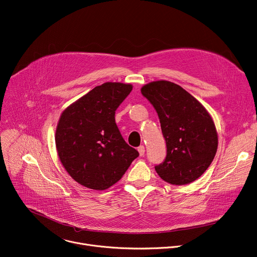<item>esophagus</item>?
I'll return each mask as SVG.
<instances>
[{"instance_id":"1","label":"esophagus","mask_w":257,"mask_h":257,"mask_svg":"<svg viewBox=\"0 0 257 257\" xmlns=\"http://www.w3.org/2000/svg\"><path fill=\"white\" fill-rule=\"evenodd\" d=\"M137 151H138V153H139V156H144L145 153H146V150H145V147H144V146L138 147V148H137Z\"/></svg>"}]
</instances>
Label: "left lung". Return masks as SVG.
Wrapping results in <instances>:
<instances>
[{
  "instance_id": "1",
  "label": "left lung",
  "mask_w": 257,
  "mask_h": 257,
  "mask_svg": "<svg viewBox=\"0 0 257 257\" xmlns=\"http://www.w3.org/2000/svg\"><path fill=\"white\" fill-rule=\"evenodd\" d=\"M155 107L166 141L164 162L155 167L159 176L175 185L189 184L211 164L218 146L211 115L188 91L169 81H156L142 88Z\"/></svg>"
}]
</instances>
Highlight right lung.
I'll return each instance as SVG.
<instances>
[{"mask_svg": "<svg viewBox=\"0 0 257 257\" xmlns=\"http://www.w3.org/2000/svg\"><path fill=\"white\" fill-rule=\"evenodd\" d=\"M131 90V84L104 83L60 115L55 133L59 160L73 179L88 189L110 188L139 156L126 144L114 121L115 109Z\"/></svg>", "mask_w": 257, "mask_h": 257, "instance_id": "add662e5", "label": "right lung"}]
</instances>
